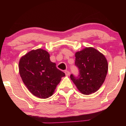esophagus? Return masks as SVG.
<instances>
[{"instance_id": "34e87169", "label": "esophagus", "mask_w": 126, "mask_h": 126, "mask_svg": "<svg viewBox=\"0 0 126 126\" xmlns=\"http://www.w3.org/2000/svg\"><path fill=\"white\" fill-rule=\"evenodd\" d=\"M65 73L66 76H69L70 75V72L68 71V70H65Z\"/></svg>"}]
</instances>
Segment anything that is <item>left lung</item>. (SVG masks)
I'll list each match as a JSON object with an SVG mask.
<instances>
[{
  "instance_id": "obj_1",
  "label": "left lung",
  "mask_w": 126,
  "mask_h": 126,
  "mask_svg": "<svg viewBox=\"0 0 126 126\" xmlns=\"http://www.w3.org/2000/svg\"><path fill=\"white\" fill-rule=\"evenodd\" d=\"M75 65L79 75L70 79L81 93L90 94L96 92L104 82L108 65L106 58L94 47H86L75 54Z\"/></svg>"
}]
</instances>
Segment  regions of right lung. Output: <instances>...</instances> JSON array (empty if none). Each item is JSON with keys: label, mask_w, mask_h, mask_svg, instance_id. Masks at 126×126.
I'll return each instance as SVG.
<instances>
[{"label": "right lung", "mask_w": 126, "mask_h": 126, "mask_svg": "<svg viewBox=\"0 0 126 126\" xmlns=\"http://www.w3.org/2000/svg\"><path fill=\"white\" fill-rule=\"evenodd\" d=\"M19 71L23 83L36 97L46 99L54 93L65 73L50 60V54L42 49L29 51L20 58Z\"/></svg>", "instance_id": "right-lung-1"}]
</instances>
